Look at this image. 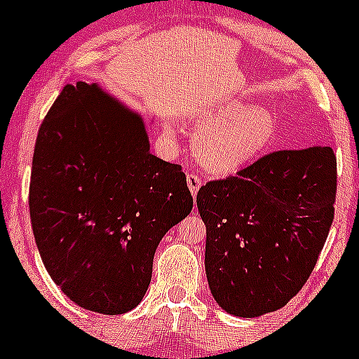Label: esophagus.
Instances as JSON below:
<instances>
[{
	"label": "esophagus",
	"mask_w": 359,
	"mask_h": 359,
	"mask_svg": "<svg viewBox=\"0 0 359 359\" xmlns=\"http://www.w3.org/2000/svg\"><path fill=\"white\" fill-rule=\"evenodd\" d=\"M203 180L200 175H196V173H187V186H189V191L193 196H196L198 191H200Z\"/></svg>",
	"instance_id": "1"
}]
</instances>
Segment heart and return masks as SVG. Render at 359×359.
Returning a JSON list of instances; mask_svg holds the SVG:
<instances>
[{
    "instance_id": "1",
    "label": "heart",
    "mask_w": 359,
    "mask_h": 359,
    "mask_svg": "<svg viewBox=\"0 0 359 359\" xmlns=\"http://www.w3.org/2000/svg\"><path fill=\"white\" fill-rule=\"evenodd\" d=\"M276 121L269 111L240 102L203 111L196 121L194 149L205 168L233 173L269 149Z\"/></svg>"
}]
</instances>
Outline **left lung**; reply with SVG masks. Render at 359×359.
Listing matches in <instances>:
<instances>
[{"mask_svg": "<svg viewBox=\"0 0 359 359\" xmlns=\"http://www.w3.org/2000/svg\"><path fill=\"white\" fill-rule=\"evenodd\" d=\"M335 193L337 158L327 146L274 151L201 186L205 269L217 304L255 318L295 297L327 241Z\"/></svg>", "mask_w": 359, "mask_h": 359, "instance_id": "8db88e82", "label": "left lung"}]
</instances>
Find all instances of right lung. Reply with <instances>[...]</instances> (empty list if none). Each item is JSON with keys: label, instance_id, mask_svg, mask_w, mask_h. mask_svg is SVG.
Returning a JSON list of instances; mask_svg holds the SVG:
<instances>
[{"label": "right lung", "instance_id": "add662e5", "mask_svg": "<svg viewBox=\"0 0 359 359\" xmlns=\"http://www.w3.org/2000/svg\"><path fill=\"white\" fill-rule=\"evenodd\" d=\"M182 166L149 153L142 118L97 85H66L36 139L32 233L46 271L83 309L139 306L170 227L189 215Z\"/></svg>", "mask_w": 359, "mask_h": 359}]
</instances>
